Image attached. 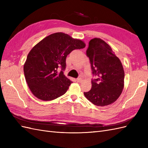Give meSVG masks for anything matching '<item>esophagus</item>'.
<instances>
[{
	"label": "esophagus",
	"instance_id": "obj_1",
	"mask_svg": "<svg viewBox=\"0 0 148 148\" xmlns=\"http://www.w3.org/2000/svg\"><path fill=\"white\" fill-rule=\"evenodd\" d=\"M76 80H77V82L78 83H80V82H82V79L81 78H77Z\"/></svg>",
	"mask_w": 148,
	"mask_h": 148
}]
</instances>
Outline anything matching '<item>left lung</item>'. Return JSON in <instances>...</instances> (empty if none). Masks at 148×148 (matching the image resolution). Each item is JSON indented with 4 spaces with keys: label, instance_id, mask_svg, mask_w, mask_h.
Segmentation results:
<instances>
[{
    "label": "left lung",
    "instance_id": "8db88e82",
    "mask_svg": "<svg viewBox=\"0 0 148 148\" xmlns=\"http://www.w3.org/2000/svg\"><path fill=\"white\" fill-rule=\"evenodd\" d=\"M92 73L91 90L84 92L87 99L97 106H106L116 101L124 87L125 73L122 63L112 48L100 38L92 39L86 50Z\"/></svg>",
    "mask_w": 148,
    "mask_h": 148
}]
</instances>
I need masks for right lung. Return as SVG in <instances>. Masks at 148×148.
<instances>
[{
    "label": "right lung",
    "mask_w": 148,
    "mask_h": 148,
    "mask_svg": "<svg viewBox=\"0 0 148 148\" xmlns=\"http://www.w3.org/2000/svg\"><path fill=\"white\" fill-rule=\"evenodd\" d=\"M85 46L82 40L63 33L52 34L35 45L23 67L26 82L33 95L46 101L64 95L72 83L64 74L66 57L75 49Z\"/></svg>",
    "instance_id": "add662e5"
}]
</instances>
